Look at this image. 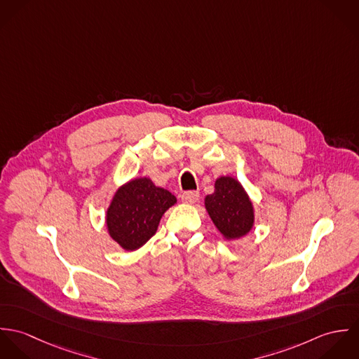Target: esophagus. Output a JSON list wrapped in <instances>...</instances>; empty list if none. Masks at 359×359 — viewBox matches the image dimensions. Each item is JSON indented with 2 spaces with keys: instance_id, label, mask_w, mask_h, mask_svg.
Returning a JSON list of instances; mask_svg holds the SVG:
<instances>
[{
  "instance_id": "esophagus-1",
  "label": "esophagus",
  "mask_w": 359,
  "mask_h": 359,
  "mask_svg": "<svg viewBox=\"0 0 359 359\" xmlns=\"http://www.w3.org/2000/svg\"><path fill=\"white\" fill-rule=\"evenodd\" d=\"M181 199H182V202L187 203V205H195V203L198 202V199H199V192H196V191H188V192L182 194Z\"/></svg>"
}]
</instances>
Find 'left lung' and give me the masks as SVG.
Masks as SVG:
<instances>
[{
	"label": "left lung",
	"mask_w": 359,
	"mask_h": 359,
	"mask_svg": "<svg viewBox=\"0 0 359 359\" xmlns=\"http://www.w3.org/2000/svg\"><path fill=\"white\" fill-rule=\"evenodd\" d=\"M205 205L217 229L228 241L248 235L255 225V208L246 191L232 177H219L214 194L207 195Z\"/></svg>",
	"instance_id": "left-lung-1"
}]
</instances>
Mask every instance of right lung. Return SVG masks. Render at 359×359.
I'll return each mask as SVG.
<instances>
[{
    "label": "right lung",
    "mask_w": 359,
    "mask_h": 359,
    "mask_svg": "<svg viewBox=\"0 0 359 359\" xmlns=\"http://www.w3.org/2000/svg\"><path fill=\"white\" fill-rule=\"evenodd\" d=\"M175 203L171 192L149 178L131 180L116 191L106 211L107 232L120 248L134 252L154 236L163 214Z\"/></svg>",
    "instance_id": "obj_1"
}]
</instances>
